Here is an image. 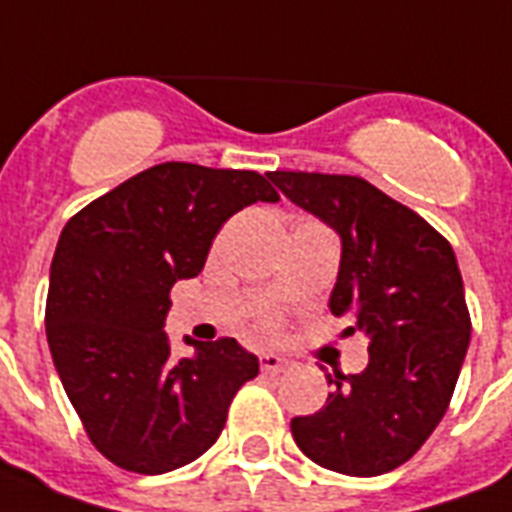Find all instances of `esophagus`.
I'll list each match as a JSON object with an SVG mask.
<instances>
[{"label": "esophagus", "mask_w": 512, "mask_h": 512, "mask_svg": "<svg viewBox=\"0 0 512 512\" xmlns=\"http://www.w3.org/2000/svg\"><path fill=\"white\" fill-rule=\"evenodd\" d=\"M260 368H263V373H286L292 371V360H286V357L281 355H273V352H265V355L260 357Z\"/></svg>", "instance_id": "obj_1"}]
</instances>
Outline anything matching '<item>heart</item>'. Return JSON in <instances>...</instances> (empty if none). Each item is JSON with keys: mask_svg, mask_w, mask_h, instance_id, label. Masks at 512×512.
<instances>
[{"mask_svg": "<svg viewBox=\"0 0 512 512\" xmlns=\"http://www.w3.org/2000/svg\"><path fill=\"white\" fill-rule=\"evenodd\" d=\"M263 323H265V326H273V321H270V318H265Z\"/></svg>", "mask_w": 512, "mask_h": 512, "instance_id": "heart-1", "label": "heart"}]
</instances>
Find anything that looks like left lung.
Returning a JSON list of instances; mask_svg holds the SVG:
<instances>
[{"label": "left lung", "instance_id": "left-lung-1", "mask_svg": "<svg viewBox=\"0 0 512 512\" xmlns=\"http://www.w3.org/2000/svg\"><path fill=\"white\" fill-rule=\"evenodd\" d=\"M268 178L342 236L328 299L368 342L363 373H326V405L292 418L297 447L344 476H381L413 458L458 384L471 315L450 242L410 207L357 176L273 170Z\"/></svg>", "mask_w": 512, "mask_h": 512}]
</instances>
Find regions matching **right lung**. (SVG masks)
<instances>
[{"mask_svg": "<svg viewBox=\"0 0 512 512\" xmlns=\"http://www.w3.org/2000/svg\"><path fill=\"white\" fill-rule=\"evenodd\" d=\"M278 191L255 170L162 162L65 223L47 294V342L86 436L110 463L157 476L207 452L260 363L236 339L173 360L170 289L205 268L220 226Z\"/></svg>", "mask_w": 512, "mask_h": 512, "instance_id": "right-lung-1", "label": "right lung"}]
</instances>
